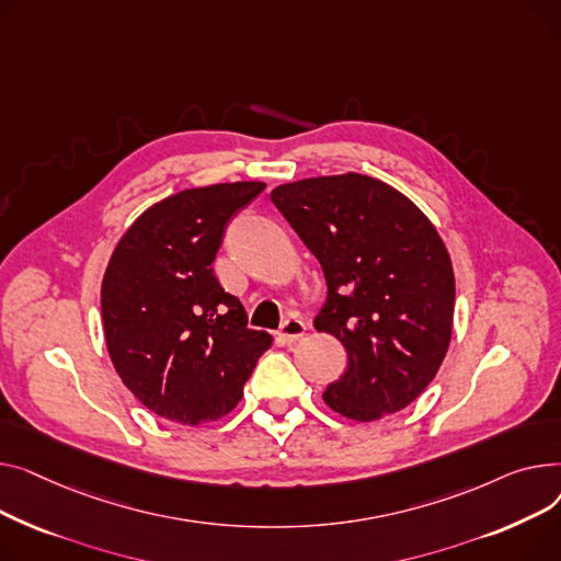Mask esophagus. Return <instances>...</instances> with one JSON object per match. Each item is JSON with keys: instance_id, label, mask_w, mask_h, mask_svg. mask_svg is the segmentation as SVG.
I'll return each mask as SVG.
<instances>
[{"instance_id": "34e87169", "label": "esophagus", "mask_w": 561, "mask_h": 561, "mask_svg": "<svg viewBox=\"0 0 561 561\" xmlns=\"http://www.w3.org/2000/svg\"><path fill=\"white\" fill-rule=\"evenodd\" d=\"M306 335V323L301 321V319H296V317H289L283 325H280V331H278V337L285 342V344H291V342H296V340H301Z\"/></svg>"}]
</instances>
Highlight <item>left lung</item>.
Masks as SVG:
<instances>
[{
  "mask_svg": "<svg viewBox=\"0 0 561 561\" xmlns=\"http://www.w3.org/2000/svg\"><path fill=\"white\" fill-rule=\"evenodd\" d=\"M272 202L323 270L317 331L348 355L325 405L353 421L408 408L437 376L453 331L455 278L435 226L399 190L353 172L280 185Z\"/></svg>",
  "mask_w": 561,
  "mask_h": 561,
  "instance_id": "obj_1",
  "label": "left lung"
}]
</instances>
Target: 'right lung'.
Segmentation results:
<instances>
[{
	"mask_svg": "<svg viewBox=\"0 0 561 561\" xmlns=\"http://www.w3.org/2000/svg\"><path fill=\"white\" fill-rule=\"evenodd\" d=\"M262 190L253 181L183 190L142 213L111 255L106 346L122 382L158 416L183 425L221 419L272 346L213 272L228 221Z\"/></svg>",
	"mask_w": 561,
	"mask_h": 561,
	"instance_id": "1",
	"label": "right lung"
}]
</instances>
